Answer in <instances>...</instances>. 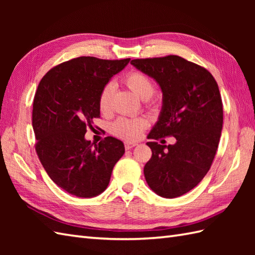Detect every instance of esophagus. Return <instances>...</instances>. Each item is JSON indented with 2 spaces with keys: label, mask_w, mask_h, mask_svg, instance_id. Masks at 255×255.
I'll list each match as a JSON object with an SVG mask.
<instances>
[{
  "label": "esophagus",
  "mask_w": 255,
  "mask_h": 255,
  "mask_svg": "<svg viewBox=\"0 0 255 255\" xmlns=\"http://www.w3.org/2000/svg\"><path fill=\"white\" fill-rule=\"evenodd\" d=\"M136 145H137V143H134V142H125V149L130 150L133 147H136Z\"/></svg>",
  "instance_id": "1"
}]
</instances>
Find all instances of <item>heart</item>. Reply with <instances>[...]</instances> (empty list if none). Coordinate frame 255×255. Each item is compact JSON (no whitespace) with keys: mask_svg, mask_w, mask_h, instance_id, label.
I'll return each mask as SVG.
<instances>
[{"mask_svg":"<svg viewBox=\"0 0 255 255\" xmlns=\"http://www.w3.org/2000/svg\"><path fill=\"white\" fill-rule=\"evenodd\" d=\"M123 82L129 90L140 99L149 100L154 93V84L148 75L141 72L132 71L127 73L123 78ZM114 84L112 82L106 83L103 86L97 97V106L102 114H110L113 107ZM148 127V122L144 118H127L121 117L112 125V132L116 137L128 141H134L142 136L144 129Z\"/></svg>","mask_w":255,"mask_h":255,"instance_id":"obj_1","label":"heart"}]
</instances>
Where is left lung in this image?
Instances as JSON below:
<instances>
[{"label":"left lung","mask_w":255,"mask_h":255,"mask_svg":"<svg viewBox=\"0 0 255 255\" xmlns=\"http://www.w3.org/2000/svg\"><path fill=\"white\" fill-rule=\"evenodd\" d=\"M153 78L163 92V107L147 142L152 156L144 165L148 185L165 198L182 196L207 174L224 123L218 84L207 69L170 55L130 62ZM175 136V145L156 141Z\"/></svg>","instance_id":"left-lung-1"}]
</instances>
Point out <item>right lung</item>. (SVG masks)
I'll list each match as a JSON object with an SVG mask.
<instances>
[{
	"label": "right lung",
	"instance_id": "add662e5",
	"mask_svg": "<svg viewBox=\"0 0 255 255\" xmlns=\"http://www.w3.org/2000/svg\"><path fill=\"white\" fill-rule=\"evenodd\" d=\"M129 60L74 58L50 69L37 88L31 119L37 155L51 180L77 197L104 192L125 153L121 140L106 137L93 147L84 134L100 118V91Z\"/></svg>",
	"mask_w": 255,
	"mask_h": 255
}]
</instances>
